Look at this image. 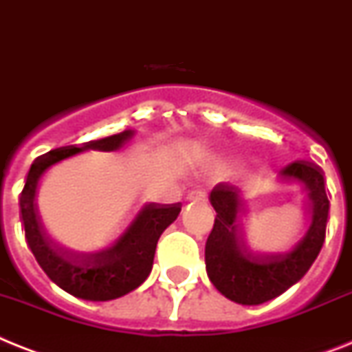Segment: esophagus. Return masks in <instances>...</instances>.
<instances>
[{
	"label": "esophagus",
	"instance_id": "obj_1",
	"mask_svg": "<svg viewBox=\"0 0 352 352\" xmlns=\"http://www.w3.org/2000/svg\"><path fill=\"white\" fill-rule=\"evenodd\" d=\"M186 199L190 200V202H206V193L204 191H191V193H188V197Z\"/></svg>",
	"mask_w": 352,
	"mask_h": 352
}]
</instances>
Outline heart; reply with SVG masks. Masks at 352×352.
<instances>
[{
	"mask_svg": "<svg viewBox=\"0 0 352 352\" xmlns=\"http://www.w3.org/2000/svg\"><path fill=\"white\" fill-rule=\"evenodd\" d=\"M241 161L240 155H234V153H223V155H218L217 162L223 168H234L238 166Z\"/></svg>",
	"mask_w": 352,
	"mask_h": 352,
	"instance_id": "1",
	"label": "heart"
}]
</instances>
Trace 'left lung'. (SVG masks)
I'll return each mask as SVG.
<instances>
[{
  "label": "left lung",
  "mask_w": 352,
  "mask_h": 352,
  "mask_svg": "<svg viewBox=\"0 0 352 352\" xmlns=\"http://www.w3.org/2000/svg\"><path fill=\"white\" fill-rule=\"evenodd\" d=\"M277 182L299 186L308 197L304 208L306 231L294 247L277 252L254 250L247 243V200L236 186L220 182L209 195L217 218L206 241L208 277L221 295L245 306L276 299L299 283L326 240L329 199L322 168L309 159H297L279 173Z\"/></svg>",
  "instance_id": "8db88e82"
}]
</instances>
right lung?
<instances>
[{
  "label": "right lung",
  "instance_id": "obj_1",
  "mask_svg": "<svg viewBox=\"0 0 352 352\" xmlns=\"http://www.w3.org/2000/svg\"><path fill=\"white\" fill-rule=\"evenodd\" d=\"M135 135L129 129L89 143L62 146L32 162L21 191L19 208L28 247L46 276L67 294L84 300H112L131 294L150 276L159 236L177 220L182 204H143L125 231L98 250H75L50 236L35 202L43 175L52 166L78 153L116 152Z\"/></svg>",
  "mask_w": 352,
  "mask_h": 352
}]
</instances>
